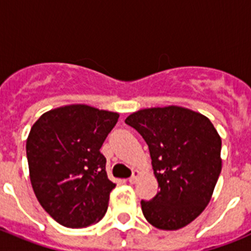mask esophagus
Listing matches in <instances>:
<instances>
[{"label": "esophagus", "mask_w": 251, "mask_h": 251, "mask_svg": "<svg viewBox=\"0 0 251 251\" xmlns=\"http://www.w3.org/2000/svg\"><path fill=\"white\" fill-rule=\"evenodd\" d=\"M141 176V172H139V171H133V175H132V177H130L129 178V183H136L137 181H138V177Z\"/></svg>", "instance_id": "1"}]
</instances>
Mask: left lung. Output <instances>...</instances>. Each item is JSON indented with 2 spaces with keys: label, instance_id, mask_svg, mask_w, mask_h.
Masks as SVG:
<instances>
[{
  "label": "left lung",
  "instance_id": "1",
  "mask_svg": "<svg viewBox=\"0 0 251 251\" xmlns=\"http://www.w3.org/2000/svg\"><path fill=\"white\" fill-rule=\"evenodd\" d=\"M148 145L159 191L141 201L157 229L178 230L211 200L221 172V138L207 117L178 105L147 108L126 119Z\"/></svg>",
  "mask_w": 251,
  "mask_h": 251
}]
</instances>
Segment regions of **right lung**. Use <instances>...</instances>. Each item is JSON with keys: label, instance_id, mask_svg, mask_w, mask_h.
<instances>
[{"label": "right lung", "instance_id": "1", "mask_svg": "<svg viewBox=\"0 0 251 251\" xmlns=\"http://www.w3.org/2000/svg\"><path fill=\"white\" fill-rule=\"evenodd\" d=\"M119 114L70 104L44 113L26 139L30 181L40 205L60 225L88 227L101 220L113 183L100 148Z\"/></svg>", "mask_w": 251, "mask_h": 251}]
</instances>
